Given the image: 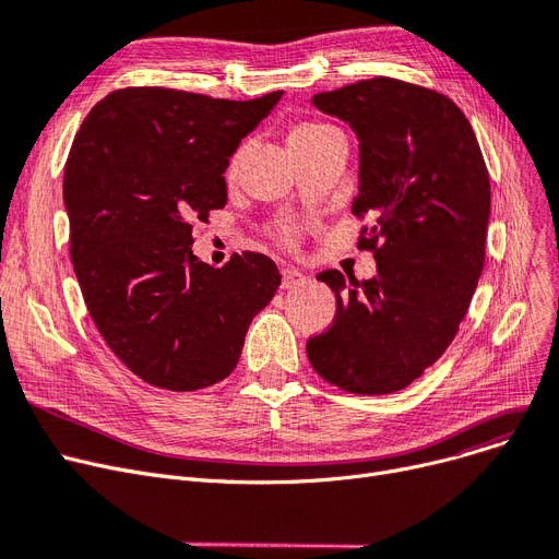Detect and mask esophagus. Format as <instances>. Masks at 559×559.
I'll return each mask as SVG.
<instances>
[{"label":"esophagus","mask_w":559,"mask_h":559,"mask_svg":"<svg viewBox=\"0 0 559 559\" xmlns=\"http://www.w3.org/2000/svg\"><path fill=\"white\" fill-rule=\"evenodd\" d=\"M306 281H308V276H306L304 272L295 270V266H285V270H283V283H281V287H283V289H293V287L304 285Z\"/></svg>","instance_id":"esophagus-1"}]
</instances>
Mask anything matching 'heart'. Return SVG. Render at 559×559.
<instances>
[{
  "instance_id": "obj_1",
  "label": "heart",
  "mask_w": 559,
  "mask_h": 559,
  "mask_svg": "<svg viewBox=\"0 0 559 559\" xmlns=\"http://www.w3.org/2000/svg\"><path fill=\"white\" fill-rule=\"evenodd\" d=\"M333 132H335L333 128L322 126V123H306V126H299V128L293 132V136H289V143L314 141V139H322V136L333 134ZM241 155H245V148H239V151L233 155V159H230V164H228V176H235L237 166H239V162H241ZM281 235H283L285 241H293L295 235H297V230H295L293 226H285V228H281Z\"/></svg>"
}]
</instances>
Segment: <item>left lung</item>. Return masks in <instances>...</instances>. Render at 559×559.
<instances>
[{"label":"left lung","instance_id":"left-lung-1","mask_svg":"<svg viewBox=\"0 0 559 559\" xmlns=\"http://www.w3.org/2000/svg\"><path fill=\"white\" fill-rule=\"evenodd\" d=\"M358 139L352 212L370 216L360 249L377 276H318L335 293L331 329L310 337V366L356 395L416 381L452 343L484 266L491 185L475 132L445 95L391 78L312 95Z\"/></svg>","mask_w":559,"mask_h":559}]
</instances>
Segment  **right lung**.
Returning <instances> with one entry per match:
<instances>
[{
  "label": "right lung",
  "instance_id": "add662e5",
  "mask_svg": "<svg viewBox=\"0 0 559 559\" xmlns=\"http://www.w3.org/2000/svg\"><path fill=\"white\" fill-rule=\"evenodd\" d=\"M136 86L84 118L63 171L70 258L105 343L145 383L199 391L226 379L251 320L281 285L262 253L222 270L191 251V226L228 201L233 153L281 100Z\"/></svg>",
  "mask_w": 559,
  "mask_h": 559
}]
</instances>
